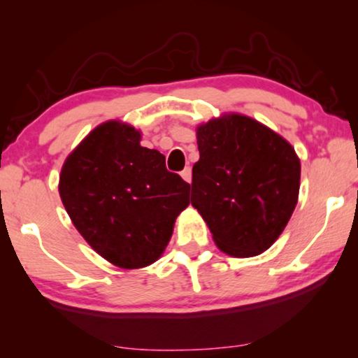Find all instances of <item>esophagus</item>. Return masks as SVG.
I'll return each mask as SVG.
<instances>
[{"label": "esophagus", "instance_id": "1", "mask_svg": "<svg viewBox=\"0 0 358 358\" xmlns=\"http://www.w3.org/2000/svg\"><path fill=\"white\" fill-rule=\"evenodd\" d=\"M180 178H182L185 182L190 184V180H192V169L190 168H185L182 173H180Z\"/></svg>", "mask_w": 358, "mask_h": 358}]
</instances>
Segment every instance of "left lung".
I'll return each mask as SVG.
<instances>
[{"instance_id": "1", "label": "left lung", "mask_w": 358, "mask_h": 358, "mask_svg": "<svg viewBox=\"0 0 358 358\" xmlns=\"http://www.w3.org/2000/svg\"><path fill=\"white\" fill-rule=\"evenodd\" d=\"M192 207L220 251L254 257L277 241L298 202L295 148L252 117L229 112L197 127Z\"/></svg>"}]
</instances>
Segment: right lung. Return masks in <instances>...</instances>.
<instances>
[{
	"instance_id": "1",
	"label": "right lung",
	"mask_w": 358,
	"mask_h": 358,
	"mask_svg": "<svg viewBox=\"0 0 358 358\" xmlns=\"http://www.w3.org/2000/svg\"><path fill=\"white\" fill-rule=\"evenodd\" d=\"M140 141L141 131L120 120L97 125L66 156L58 182L75 228L120 268L158 261L189 205L190 185Z\"/></svg>"
}]
</instances>
